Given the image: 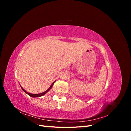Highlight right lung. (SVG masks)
Instances as JSON below:
<instances>
[{
    "mask_svg": "<svg viewBox=\"0 0 131 131\" xmlns=\"http://www.w3.org/2000/svg\"><path fill=\"white\" fill-rule=\"evenodd\" d=\"M54 82H55V81H54ZM54 82L52 83V84L51 85V86L50 87L49 89L48 90H47L46 91H45V92H43L41 93H39V94H31V93H28V92H27V91H26L24 89H23L22 88V87H21V89H22V90H23V91H24V92H25V93H26L27 94H28L29 96H30V97H41V96H43V95H44L45 94H46L47 92H48L49 91H50V89H51V88H52V86H53V84L54 83Z\"/></svg>",
    "mask_w": 131,
    "mask_h": 131,
    "instance_id": "obj_1",
    "label": "right lung"
}]
</instances>
